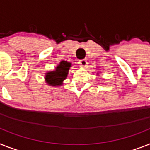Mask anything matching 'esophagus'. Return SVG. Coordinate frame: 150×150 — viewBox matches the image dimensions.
<instances>
[{
  "mask_svg": "<svg viewBox=\"0 0 150 150\" xmlns=\"http://www.w3.org/2000/svg\"><path fill=\"white\" fill-rule=\"evenodd\" d=\"M79 64H80L81 67H82V68H86V66H87V64H88V62L86 59H83V60H81L80 62H79Z\"/></svg>",
  "mask_w": 150,
  "mask_h": 150,
  "instance_id": "esophagus-1",
  "label": "esophagus"
}]
</instances>
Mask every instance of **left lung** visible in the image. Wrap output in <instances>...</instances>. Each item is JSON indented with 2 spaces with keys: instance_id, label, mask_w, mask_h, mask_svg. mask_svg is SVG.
I'll use <instances>...</instances> for the list:
<instances>
[{
  "instance_id": "8db88e82",
  "label": "left lung",
  "mask_w": 150,
  "mask_h": 150,
  "mask_svg": "<svg viewBox=\"0 0 150 150\" xmlns=\"http://www.w3.org/2000/svg\"><path fill=\"white\" fill-rule=\"evenodd\" d=\"M97 74H98V73H97Z\"/></svg>"
}]
</instances>
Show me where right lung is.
Segmentation results:
<instances>
[{"mask_svg":"<svg viewBox=\"0 0 150 150\" xmlns=\"http://www.w3.org/2000/svg\"><path fill=\"white\" fill-rule=\"evenodd\" d=\"M71 66V63L67 61H62L55 67L53 71H47L45 75V81L49 86L58 87L63 85L69 74V71Z\"/></svg>","mask_w":150,"mask_h":150,"instance_id":"obj_1","label":"right lung"}]
</instances>
